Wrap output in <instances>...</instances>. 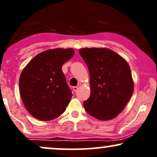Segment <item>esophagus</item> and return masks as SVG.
<instances>
[{
	"label": "esophagus",
	"instance_id": "1",
	"mask_svg": "<svg viewBox=\"0 0 157 157\" xmlns=\"http://www.w3.org/2000/svg\"><path fill=\"white\" fill-rule=\"evenodd\" d=\"M79 87L78 86H74L73 87V91H75V92H76V91H77V90H78Z\"/></svg>",
	"mask_w": 157,
	"mask_h": 157
}]
</instances>
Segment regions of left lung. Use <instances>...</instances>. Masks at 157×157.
<instances>
[{
  "mask_svg": "<svg viewBox=\"0 0 157 157\" xmlns=\"http://www.w3.org/2000/svg\"><path fill=\"white\" fill-rule=\"evenodd\" d=\"M79 53L90 74L91 94L84 101L89 114L102 121L116 117L134 91L128 64L116 52L105 48H84Z\"/></svg>",
  "mask_w": 157,
  "mask_h": 157,
  "instance_id": "left-lung-1",
  "label": "left lung"
}]
</instances>
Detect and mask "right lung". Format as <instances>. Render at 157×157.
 Returning a JSON list of instances; mask_svg holds the SVG:
<instances>
[{
  "label": "right lung",
  "mask_w": 157,
  "mask_h": 157,
  "mask_svg": "<svg viewBox=\"0 0 157 157\" xmlns=\"http://www.w3.org/2000/svg\"><path fill=\"white\" fill-rule=\"evenodd\" d=\"M75 55L72 48H55L36 55L23 70L19 88L23 102L32 116L42 121L58 117L72 97L62 71Z\"/></svg>",
  "instance_id": "add662e5"
}]
</instances>
